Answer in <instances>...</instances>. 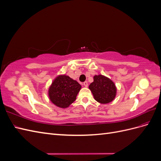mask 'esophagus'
<instances>
[{
    "label": "esophagus",
    "mask_w": 161,
    "mask_h": 161,
    "mask_svg": "<svg viewBox=\"0 0 161 161\" xmlns=\"http://www.w3.org/2000/svg\"><path fill=\"white\" fill-rule=\"evenodd\" d=\"M83 85H84V86L85 87H87V86H88V82H87L86 81H85V82H83Z\"/></svg>",
    "instance_id": "34e87169"
}]
</instances>
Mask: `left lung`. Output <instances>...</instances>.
Returning <instances> with one entry per match:
<instances>
[{"label": "left lung", "instance_id": "8db88e82", "mask_svg": "<svg viewBox=\"0 0 161 161\" xmlns=\"http://www.w3.org/2000/svg\"><path fill=\"white\" fill-rule=\"evenodd\" d=\"M93 79L89 88L95 99L102 104L109 103L113 101L117 91L114 82L109 78L101 75L94 76Z\"/></svg>", "mask_w": 161, "mask_h": 161}]
</instances>
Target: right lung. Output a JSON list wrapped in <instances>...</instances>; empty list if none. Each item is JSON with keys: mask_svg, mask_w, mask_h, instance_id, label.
<instances>
[{"mask_svg": "<svg viewBox=\"0 0 161 161\" xmlns=\"http://www.w3.org/2000/svg\"><path fill=\"white\" fill-rule=\"evenodd\" d=\"M81 89L77 81L66 75H60L53 80L48 91L50 101L56 106L66 108L76 100Z\"/></svg>", "mask_w": 161, "mask_h": 161, "instance_id": "obj_1", "label": "right lung"}]
</instances>
